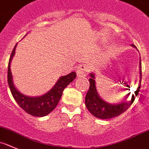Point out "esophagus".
<instances>
[{"instance_id": "esophagus-1", "label": "esophagus", "mask_w": 149, "mask_h": 149, "mask_svg": "<svg viewBox=\"0 0 149 149\" xmlns=\"http://www.w3.org/2000/svg\"><path fill=\"white\" fill-rule=\"evenodd\" d=\"M88 72V67L85 65H80L77 68L76 74L79 77L80 76H86Z\"/></svg>"}]
</instances>
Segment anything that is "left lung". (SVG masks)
Listing matches in <instances>:
<instances>
[{
	"label": "left lung",
	"mask_w": 149,
	"mask_h": 149,
	"mask_svg": "<svg viewBox=\"0 0 149 149\" xmlns=\"http://www.w3.org/2000/svg\"><path fill=\"white\" fill-rule=\"evenodd\" d=\"M131 46L136 48L134 45H131ZM141 58L140 59V80L139 83V86L136 91H134V94L132 95L131 100L128 102L120 103V104H110L106 102L102 99L98 94L97 90L96 88V81H95L94 73H90L91 78L89 79L90 88L85 96V105L88 111L93 115L95 117L99 119H111V118L116 117L120 116L125 111H127L128 108L131 105L135 100V97L137 96L140 91L141 86V79H142V70H141ZM130 88V87H129ZM130 90V89H129ZM128 93V95H129Z\"/></svg>",
	"instance_id": "8db88e82"
}]
</instances>
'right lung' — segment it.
<instances>
[{
	"label": "right lung",
	"mask_w": 149,
	"mask_h": 149,
	"mask_svg": "<svg viewBox=\"0 0 149 149\" xmlns=\"http://www.w3.org/2000/svg\"><path fill=\"white\" fill-rule=\"evenodd\" d=\"M18 44H16L15 47L13 48L8 65L7 81L12 95L18 105L27 113L32 116H39V117L47 116L49 113H51L57 106L62 96L64 89L76 79V73L71 72L66 76H61L53 88L42 96H36V97L25 96L20 93L14 86L13 75L10 69V64L15 53V47Z\"/></svg>",
	"instance_id": "add662e5"
}]
</instances>
